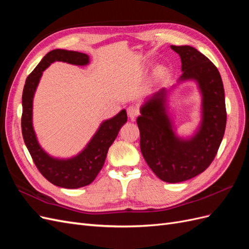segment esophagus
Returning a JSON list of instances; mask_svg holds the SVG:
<instances>
[{"instance_id":"esophagus-1","label":"esophagus","mask_w":249,"mask_h":249,"mask_svg":"<svg viewBox=\"0 0 249 249\" xmlns=\"http://www.w3.org/2000/svg\"><path fill=\"white\" fill-rule=\"evenodd\" d=\"M126 111H127V115H129L131 119L136 118L139 115V109L135 106H130L126 109Z\"/></svg>"}]
</instances>
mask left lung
<instances>
[{"mask_svg": "<svg viewBox=\"0 0 249 249\" xmlns=\"http://www.w3.org/2000/svg\"><path fill=\"white\" fill-rule=\"evenodd\" d=\"M179 55L183 73L179 81L197 82L202 96V118L190 139L176 136L167 115V90L160 89L141 107L137 118L140 149L155 175L167 183H179L205 171L222 141L227 109L223 83L217 67L190 46H171Z\"/></svg>", "mask_w": 249, "mask_h": 249, "instance_id": "obj_1", "label": "left lung"}]
</instances>
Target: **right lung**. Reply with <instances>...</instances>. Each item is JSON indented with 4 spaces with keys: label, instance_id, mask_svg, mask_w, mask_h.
<instances>
[{
    "label": "right lung",
    "instance_id": "add662e5",
    "mask_svg": "<svg viewBox=\"0 0 249 249\" xmlns=\"http://www.w3.org/2000/svg\"><path fill=\"white\" fill-rule=\"evenodd\" d=\"M55 61L86 65L89 63V56L79 52L58 49L49 52L42 58L28 76L22 91L21 133L29 153L41 175L55 186L77 189L91 184L99 175L106 160L108 149L117 137L120 127L126 123L127 116L125 110H122L114 117L105 120L87 146L76 157L64 160L48 155L39 145L33 129V96L42 71Z\"/></svg>",
    "mask_w": 249,
    "mask_h": 249
}]
</instances>
